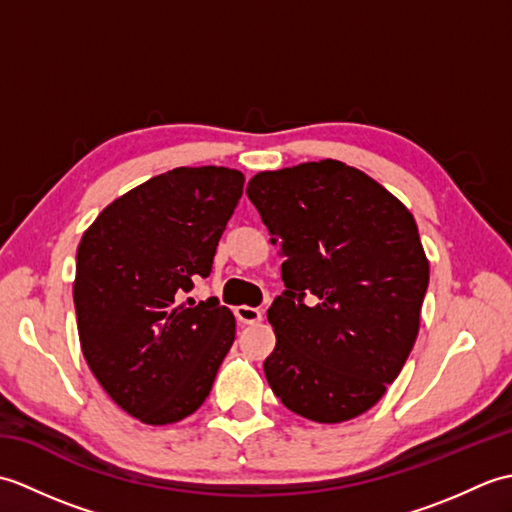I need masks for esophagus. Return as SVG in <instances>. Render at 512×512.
<instances>
[{
  "instance_id": "34e87169",
  "label": "esophagus",
  "mask_w": 512,
  "mask_h": 512,
  "mask_svg": "<svg viewBox=\"0 0 512 512\" xmlns=\"http://www.w3.org/2000/svg\"><path fill=\"white\" fill-rule=\"evenodd\" d=\"M235 317H237L239 323L253 325V323L262 321V312H259L257 308H250V306H237L235 308Z\"/></svg>"
}]
</instances>
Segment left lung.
<instances>
[{"label":"left lung","mask_w":512,"mask_h":512,"mask_svg":"<svg viewBox=\"0 0 512 512\" xmlns=\"http://www.w3.org/2000/svg\"><path fill=\"white\" fill-rule=\"evenodd\" d=\"M248 198L286 262L268 321L273 394L297 416L336 424L385 396L420 330L429 259L409 209L341 160L259 171Z\"/></svg>","instance_id":"8db88e82"}]
</instances>
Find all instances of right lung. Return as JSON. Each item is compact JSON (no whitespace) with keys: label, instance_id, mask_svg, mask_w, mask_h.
Masks as SVG:
<instances>
[{"label":"right lung","instance_id":"1","mask_svg":"<svg viewBox=\"0 0 512 512\" xmlns=\"http://www.w3.org/2000/svg\"><path fill=\"white\" fill-rule=\"evenodd\" d=\"M244 191L228 167H178L138 184L83 233L72 286L85 361L118 407L173 424L209 396L235 341L215 297L184 295L209 277L217 242Z\"/></svg>","mask_w":512,"mask_h":512}]
</instances>
